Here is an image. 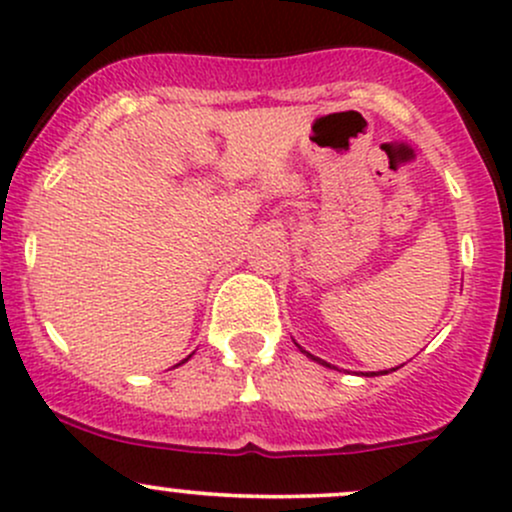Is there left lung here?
<instances>
[{"label":"left lung","instance_id":"left-lung-1","mask_svg":"<svg viewBox=\"0 0 512 512\" xmlns=\"http://www.w3.org/2000/svg\"><path fill=\"white\" fill-rule=\"evenodd\" d=\"M301 352H303V355H306V357H311V359H316V362H320V364H325V362H323V359H318V357H313V355H308V352H306V350H301ZM381 374H386V372H381Z\"/></svg>","mask_w":512,"mask_h":512}]
</instances>
